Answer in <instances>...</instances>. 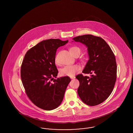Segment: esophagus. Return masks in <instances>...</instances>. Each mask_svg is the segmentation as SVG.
<instances>
[{"instance_id": "obj_1", "label": "esophagus", "mask_w": 133, "mask_h": 133, "mask_svg": "<svg viewBox=\"0 0 133 133\" xmlns=\"http://www.w3.org/2000/svg\"><path fill=\"white\" fill-rule=\"evenodd\" d=\"M70 77V78H71V79H75V78H76V77H75V76H72V77Z\"/></svg>"}]
</instances>
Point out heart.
Segmentation results:
<instances>
[{
    "label": "heart",
    "mask_w": 133,
    "mask_h": 133,
    "mask_svg": "<svg viewBox=\"0 0 133 133\" xmlns=\"http://www.w3.org/2000/svg\"><path fill=\"white\" fill-rule=\"evenodd\" d=\"M69 50L70 52L72 53V55L74 56L77 54H80L81 53V49L79 48L76 47V46H73L71 47L69 49ZM56 63H57V61L56 58L55 59ZM81 66L78 64L71 65H67L65 66L64 68L61 70V75L65 76H69V77H72L74 76L76 73L81 70Z\"/></svg>",
    "instance_id": "1"
}]
</instances>
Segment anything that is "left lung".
Returning a JSON list of instances; mask_svg holds the SVG:
<instances>
[{
	"mask_svg": "<svg viewBox=\"0 0 133 133\" xmlns=\"http://www.w3.org/2000/svg\"><path fill=\"white\" fill-rule=\"evenodd\" d=\"M87 48L89 60L82 71L91 77L78 75L77 93L81 101L89 106L104 101L113 91L117 78V63L112 50L103 39L91 35L72 38Z\"/></svg>",
	"mask_w": 133,
	"mask_h": 133,
	"instance_id": "obj_1",
	"label": "left lung"
}]
</instances>
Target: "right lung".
I'll return each mask as SVG.
<instances>
[{
	"instance_id": "add662e5",
	"label": "right lung",
	"mask_w": 133,
	"mask_h": 133,
	"mask_svg": "<svg viewBox=\"0 0 133 133\" xmlns=\"http://www.w3.org/2000/svg\"><path fill=\"white\" fill-rule=\"evenodd\" d=\"M68 40L59 39L43 40L29 50L21 67V78L29 99L36 106L47 111L61 105L67 86L68 77L56 79L58 74L55 65L56 50Z\"/></svg>"
}]
</instances>
